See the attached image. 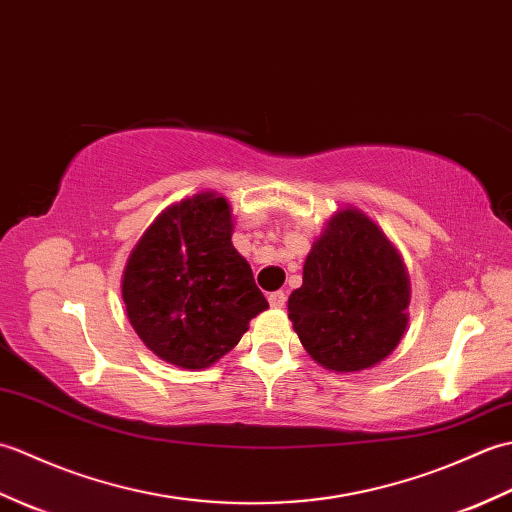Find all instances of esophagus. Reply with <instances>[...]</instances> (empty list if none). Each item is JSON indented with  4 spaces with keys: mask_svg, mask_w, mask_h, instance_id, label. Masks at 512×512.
<instances>
[{
    "mask_svg": "<svg viewBox=\"0 0 512 512\" xmlns=\"http://www.w3.org/2000/svg\"><path fill=\"white\" fill-rule=\"evenodd\" d=\"M286 292L284 290H277V292H270V295H268V303H270V306H273V308H284L286 306Z\"/></svg>",
    "mask_w": 512,
    "mask_h": 512,
    "instance_id": "obj_1",
    "label": "esophagus"
}]
</instances>
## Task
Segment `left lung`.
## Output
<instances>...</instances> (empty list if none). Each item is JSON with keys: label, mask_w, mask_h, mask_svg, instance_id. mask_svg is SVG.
<instances>
[{"label": "left lung", "mask_w": 512, "mask_h": 512, "mask_svg": "<svg viewBox=\"0 0 512 512\" xmlns=\"http://www.w3.org/2000/svg\"><path fill=\"white\" fill-rule=\"evenodd\" d=\"M409 277L396 248L363 213H336L314 242L288 317L308 354L332 372L383 361L407 328Z\"/></svg>", "instance_id": "obj_1"}]
</instances>
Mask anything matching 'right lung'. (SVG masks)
<instances>
[{
  "label": "right lung",
  "instance_id": "1",
  "mask_svg": "<svg viewBox=\"0 0 512 512\" xmlns=\"http://www.w3.org/2000/svg\"><path fill=\"white\" fill-rule=\"evenodd\" d=\"M231 235L228 202L198 193L158 215L129 255L123 273L127 317L162 361L209 367L268 308Z\"/></svg>",
  "mask_w": 512,
  "mask_h": 512
}]
</instances>
